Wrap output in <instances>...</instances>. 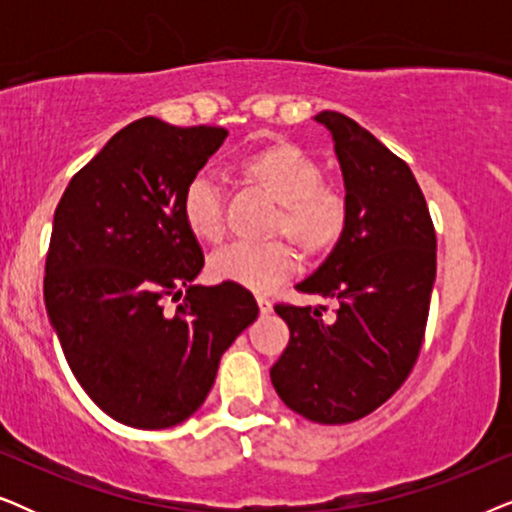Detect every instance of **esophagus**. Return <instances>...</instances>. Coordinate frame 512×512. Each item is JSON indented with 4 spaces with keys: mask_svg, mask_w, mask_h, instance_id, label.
<instances>
[{
    "mask_svg": "<svg viewBox=\"0 0 512 512\" xmlns=\"http://www.w3.org/2000/svg\"><path fill=\"white\" fill-rule=\"evenodd\" d=\"M256 303H258V310H261V314H270L272 312V300L268 296H256Z\"/></svg>",
    "mask_w": 512,
    "mask_h": 512,
    "instance_id": "34e87169",
    "label": "esophagus"
}]
</instances>
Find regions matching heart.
I'll return each mask as SVG.
<instances>
[{"instance_id": "obj_1", "label": "heart", "mask_w": 512, "mask_h": 512, "mask_svg": "<svg viewBox=\"0 0 512 512\" xmlns=\"http://www.w3.org/2000/svg\"><path fill=\"white\" fill-rule=\"evenodd\" d=\"M237 174L277 202L272 233H282L310 258H321L338 247L349 223L347 195L324 181L317 160L291 142H275L251 151L237 163ZM181 219L188 233L205 244L221 242L226 233L219 186L200 174L188 184L181 200ZM296 249L286 240L235 242L209 258L216 282L268 291L296 268Z\"/></svg>"}]
</instances>
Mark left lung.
I'll use <instances>...</instances> for the list:
<instances>
[{"label": "left lung", "mask_w": 512, "mask_h": 512, "mask_svg": "<svg viewBox=\"0 0 512 512\" xmlns=\"http://www.w3.org/2000/svg\"><path fill=\"white\" fill-rule=\"evenodd\" d=\"M314 121L333 137L349 223L296 289L340 307L328 324L321 310L275 305L291 338L270 380L310 422L347 424L389 401L415 366L436 282V230L415 174L380 139L338 111Z\"/></svg>", "instance_id": "8db88e82"}]
</instances>
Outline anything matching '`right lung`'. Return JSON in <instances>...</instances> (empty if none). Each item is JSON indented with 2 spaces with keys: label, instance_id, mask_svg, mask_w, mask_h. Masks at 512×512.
Listing matches in <instances>:
<instances>
[{
  "label": "right lung",
  "instance_id": "1",
  "mask_svg": "<svg viewBox=\"0 0 512 512\" xmlns=\"http://www.w3.org/2000/svg\"><path fill=\"white\" fill-rule=\"evenodd\" d=\"M228 132L146 116L79 170L53 216L44 300L86 394L135 429L181 424L258 305L240 284L191 286L205 256L181 219L191 181ZM185 303L162 312L165 295Z\"/></svg>",
  "mask_w": 512,
  "mask_h": 512
}]
</instances>
